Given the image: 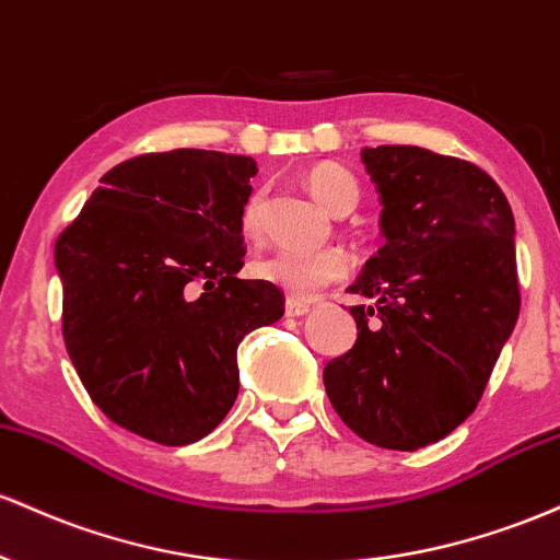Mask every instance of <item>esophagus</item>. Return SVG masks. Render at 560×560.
<instances>
[{"label": "esophagus", "mask_w": 560, "mask_h": 560, "mask_svg": "<svg viewBox=\"0 0 560 560\" xmlns=\"http://www.w3.org/2000/svg\"><path fill=\"white\" fill-rule=\"evenodd\" d=\"M306 312H310V301L285 299V314H288V317H304Z\"/></svg>", "instance_id": "obj_1"}]
</instances>
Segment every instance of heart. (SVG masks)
Returning <instances> with one entry per match:
<instances>
[{
    "mask_svg": "<svg viewBox=\"0 0 560 560\" xmlns=\"http://www.w3.org/2000/svg\"><path fill=\"white\" fill-rule=\"evenodd\" d=\"M301 182L310 190V196L325 211L336 213V217L354 211L362 198L360 182H357V177L347 166H341L336 161L312 163L301 174ZM259 211L261 198L250 196L241 213L243 232H248V235L259 232ZM250 272H254V278L285 291L291 299H310L319 288L328 285V282L347 278L349 256L341 248H280L272 250V254L259 256V259L250 264Z\"/></svg>",
    "mask_w": 560,
    "mask_h": 560,
    "instance_id": "obj_1",
    "label": "heart"
}]
</instances>
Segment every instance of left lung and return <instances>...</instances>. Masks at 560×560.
<instances>
[{"label": "left lung", "instance_id": "1", "mask_svg": "<svg viewBox=\"0 0 560 560\" xmlns=\"http://www.w3.org/2000/svg\"><path fill=\"white\" fill-rule=\"evenodd\" d=\"M386 243L351 293L357 341L325 364L332 410L375 447L412 452L479 405L518 319L516 222L476 163L416 144L364 148Z\"/></svg>", "mask_w": 560, "mask_h": 560}]
</instances>
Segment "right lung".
Instances as JSON below:
<instances>
[{
	"mask_svg": "<svg viewBox=\"0 0 560 560\" xmlns=\"http://www.w3.org/2000/svg\"><path fill=\"white\" fill-rule=\"evenodd\" d=\"M256 161L217 150L144 153L103 174L55 241L62 338L113 423L182 447L235 405L243 336L285 310L241 280V213Z\"/></svg>",
	"mask_w": 560,
	"mask_h": 560,
	"instance_id": "add662e5",
	"label": "right lung"
}]
</instances>
